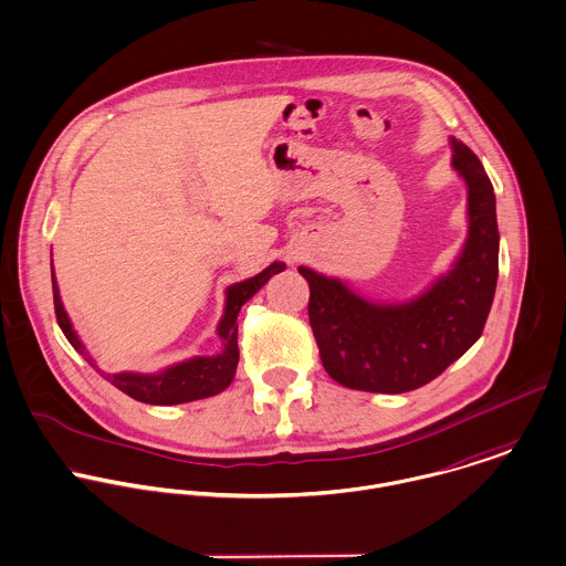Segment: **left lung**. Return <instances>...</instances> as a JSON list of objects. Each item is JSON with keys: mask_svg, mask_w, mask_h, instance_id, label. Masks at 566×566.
Segmentation results:
<instances>
[{"mask_svg": "<svg viewBox=\"0 0 566 566\" xmlns=\"http://www.w3.org/2000/svg\"><path fill=\"white\" fill-rule=\"evenodd\" d=\"M452 168L468 186V238L451 271L420 297L374 304L340 280L300 266L324 369L343 387L405 394L438 378L481 337L499 277L494 188L479 157L451 137Z\"/></svg>", "mask_w": 566, "mask_h": 566, "instance_id": "8db88e82", "label": "left lung"}]
</instances>
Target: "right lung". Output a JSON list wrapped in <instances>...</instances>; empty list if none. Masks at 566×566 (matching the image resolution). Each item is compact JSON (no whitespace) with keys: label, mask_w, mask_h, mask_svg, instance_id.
Segmentation results:
<instances>
[{"label":"right lung","mask_w":566,"mask_h":566,"mask_svg":"<svg viewBox=\"0 0 566 566\" xmlns=\"http://www.w3.org/2000/svg\"><path fill=\"white\" fill-rule=\"evenodd\" d=\"M284 271L282 262H273L269 264L262 273L231 284L227 289L226 315L219 324V337L223 339V352L217 356H197L184 363H177L159 374H130V371H119V374H101L117 387L119 391H124L126 396H130L137 402H146V405H181V402H192V400H201V398H210L221 394L223 389L229 387V382L233 380L235 367H238V313L240 306L244 302H249L266 282L269 277H273L275 273ZM52 291H54V313H56V322L63 331V335L74 345L76 352H81L92 367H96V363L92 360V356L85 352V345L78 340L76 333L72 331L70 317L61 304L59 297V286L54 280V269H52Z\"/></svg>","instance_id":"right-lung-1"}]
</instances>
